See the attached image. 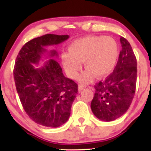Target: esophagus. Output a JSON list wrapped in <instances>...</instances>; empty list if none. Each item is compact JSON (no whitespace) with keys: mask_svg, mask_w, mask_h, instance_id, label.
<instances>
[{"mask_svg":"<svg viewBox=\"0 0 151 151\" xmlns=\"http://www.w3.org/2000/svg\"><path fill=\"white\" fill-rule=\"evenodd\" d=\"M85 89V86H84V85H79V86H78V89H79V91H82L83 89Z\"/></svg>","mask_w":151,"mask_h":151,"instance_id":"1","label":"esophagus"}]
</instances>
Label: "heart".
Returning a JSON list of instances; mask_svg holds the SVG:
<instances>
[{"label":"heart","instance_id":"b5f03b06","mask_svg":"<svg viewBox=\"0 0 151 151\" xmlns=\"http://www.w3.org/2000/svg\"><path fill=\"white\" fill-rule=\"evenodd\" d=\"M69 52H63L61 59L65 70L70 77L78 76L82 67L86 70L81 74L80 81L88 83L94 75L103 77L110 74L116 65L119 57L118 43L109 36H86L72 41Z\"/></svg>","mask_w":151,"mask_h":151}]
</instances>
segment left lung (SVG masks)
Here are the masks:
<instances>
[{"label": "left lung", "mask_w": 151, "mask_h": 151, "mask_svg": "<svg viewBox=\"0 0 151 151\" xmlns=\"http://www.w3.org/2000/svg\"><path fill=\"white\" fill-rule=\"evenodd\" d=\"M122 50L116 66L106 80L94 86L91 103L93 114L101 121H111L127 111L136 91V58L130 43L120 37Z\"/></svg>", "instance_id": "1"}]
</instances>
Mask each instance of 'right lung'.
<instances>
[{"label":"right lung","mask_w":151,"mask_h":151,"mask_svg":"<svg viewBox=\"0 0 151 151\" xmlns=\"http://www.w3.org/2000/svg\"><path fill=\"white\" fill-rule=\"evenodd\" d=\"M69 37L47 34L34 38L24 45L15 60L13 76L22 107L32 121L46 127L57 128L67 122L78 92L77 83L65 77L54 59L58 56L56 50L47 52L45 48ZM43 56L50 60L42 67L35 68L32 64L39 63Z\"/></svg>","instance_id":"1"}]
</instances>
